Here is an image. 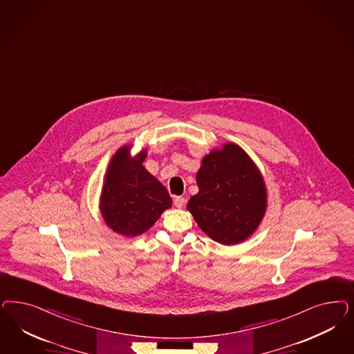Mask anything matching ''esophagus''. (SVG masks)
<instances>
[{
	"label": "esophagus",
	"instance_id": "obj_1",
	"mask_svg": "<svg viewBox=\"0 0 354 354\" xmlns=\"http://www.w3.org/2000/svg\"><path fill=\"white\" fill-rule=\"evenodd\" d=\"M183 205H185V198H183V196H176L174 198V205L177 208H183Z\"/></svg>",
	"mask_w": 354,
	"mask_h": 354
}]
</instances>
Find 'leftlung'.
<instances>
[{
  "label": "left lung",
  "mask_w": 354,
  "mask_h": 354,
  "mask_svg": "<svg viewBox=\"0 0 354 354\" xmlns=\"http://www.w3.org/2000/svg\"><path fill=\"white\" fill-rule=\"evenodd\" d=\"M196 185L199 192L190 198L187 209L211 240L237 245L261 225L267 187L259 168L239 145L228 142L207 153Z\"/></svg>",
  "instance_id": "1"
}]
</instances>
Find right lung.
Instances as JSON below:
<instances>
[{
    "instance_id": "right-lung-1",
    "label": "right lung",
    "mask_w": 354,
    "mask_h": 354,
    "mask_svg": "<svg viewBox=\"0 0 354 354\" xmlns=\"http://www.w3.org/2000/svg\"><path fill=\"white\" fill-rule=\"evenodd\" d=\"M131 147L125 145L112 156L99 203L105 224L124 237L143 234L171 207L165 186L143 165L147 149L133 156Z\"/></svg>"
}]
</instances>
